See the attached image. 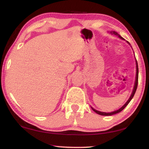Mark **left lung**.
I'll return each instance as SVG.
<instances>
[{
	"label": "left lung",
	"instance_id": "left-lung-1",
	"mask_svg": "<svg viewBox=\"0 0 149 149\" xmlns=\"http://www.w3.org/2000/svg\"><path fill=\"white\" fill-rule=\"evenodd\" d=\"M110 33H111V34H114V35H115V36H118V38H121V39H123V40H124L123 37L122 36H120L119 34H118L117 32H116L115 31H111V32H110ZM127 42V43H128V44H130V43L128 42V41H126ZM138 73H139V70H138V65H137V61H136V82H135V85H134V89H133V91H132V94H131V96H130V98L128 99V100L126 102V103L125 104H124L123 107H122L121 108H120L119 109H118V110H117V111H113V112H111V113H105V112H101V111H97V110H96V109H93V107H91L92 108V109H93L94 112H96V113H98V115H104V116H109V115H115V114H117V113H120V111H123L124 108H125L126 107V105H128L129 103H130V102L131 101V100L133 98V97H134V94H135V93H136V90H137V84H138Z\"/></svg>",
	"mask_w": 149,
	"mask_h": 149
}]
</instances>
